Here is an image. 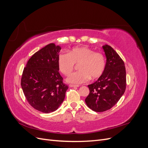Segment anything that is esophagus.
Returning a JSON list of instances; mask_svg holds the SVG:
<instances>
[{"instance_id":"obj_1","label":"esophagus","mask_w":148,"mask_h":148,"mask_svg":"<svg viewBox=\"0 0 148 148\" xmlns=\"http://www.w3.org/2000/svg\"><path fill=\"white\" fill-rule=\"evenodd\" d=\"M70 87H78V85H76V84H70L69 85Z\"/></svg>"}]
</instances>
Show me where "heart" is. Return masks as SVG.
<instances>
[{"instance_id":"1","label":"heart","mask_w":148,"mask_h":148,"mask_svg":"<svg viewBox=\"0 0 148 148\" xmlns=\"http://www.w3.org/2000/svg\"><path fill=\"white\" fill-rule=\"evenodd\" d=\"M75 64H78V71L67 78L71 83L81 84L88 80L96 79L104 73L106 69V59L100 52H96L88 47H76L68 53L60 52L57 57V65L60 72L69 76L73 72Z\"/></svg>"}]
</instances>
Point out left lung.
Segmentation results:
<instances>
[{"mask_svg":"<svg viewBox=\"0 0 148 148\" xmlns=\"http://www.w3.org/2000/svg\"><path fill=\"white\" fill-rule=\"evenodd\" d=\"M103 49L107 57L104 72L96 82L88 85L89 94L85 99L89 108L97 112L114 106L127 86L124 62L111 46L105 45Z\"/></svg>","mask_w":148,"mask_h":148,"instance_id":"8db88e82","label":"left lung"}]
</instances>
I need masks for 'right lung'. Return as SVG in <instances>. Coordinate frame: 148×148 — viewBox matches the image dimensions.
<instances>
[{
    "label": "right lung",
    "instance_id": "add662e5",
    "mask_svg": "<svg viewBox=\"0 0 148 148\" xmlns=\"http://www.w3.org/2000/svg\"><path fill=\"white\" fill-rule=\"evenodd\" d=\"M61 47L51 43L28 60L21 86L29 104L43 113L56 110L64 101L69 88L59 72L57 57Z\"/></svg>",
    "mask_w": 148,
    "mask_h": 148
}]
</instances>
